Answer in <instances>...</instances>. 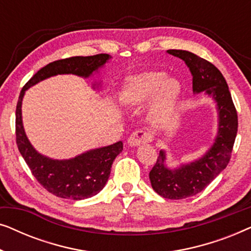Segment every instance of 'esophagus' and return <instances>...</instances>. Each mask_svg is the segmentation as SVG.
<instances>
[{
  "label": "esophagus",
  "instance_id": "obj_1",
  "mask_svg": "<svg viewBox=\"0 0 251 251\" xmlns=\"http://www.w3.org/2000/svg\"><path fill=\"white\" fill-rule=\"evenodd\" d=\"M152 137H151L149 133L143 131V130H137V131L132 132L130 137L128 138V145L131 147H136V146H140L143 144L150 143Z\"/></svg>",
  "mask_w": 251,
  "mask_h": 251
}]
</instances>
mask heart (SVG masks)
Returning a JSON list of instances; mask_svg holds the SVG:
<instances>
[{
	"label": "heart",
	"mask_w": 251,
	"mask_h": 251,
	"mask_svg": "<svg viewBox=\"0 0 251 251\" xmlns=\"http://www.w3.org/2000/svg\"><path fill=\"white\" fill-rule=\"evenodd\" d=\"M183 95V85L162 71H146L126 78L119 92L123 106L137 108L150 100L147 118L154 126L162 125L174 115Z\"/></svg>",
	"instance_id": "b5f03b06"
}]
</instances>
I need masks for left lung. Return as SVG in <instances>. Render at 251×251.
Returning a JSON list of instances; mask_svg holds the SVG:
<instances>
[{"instance_id":"left-lung-1","label":"left lung","mask_w":251,"mask_h":251,"mask_svg":"<svg viewBox=\"0 0 251 251\" xmlns=\"http://www.w3.org/2000/svg\"><path fill=\"white\" fill-rule=\"evenodd\" d=\"M167 52L186 64L193 77V94L203 92L212 98L217 111V132L203 155L191 162H180L177 167H168L167 151L161 150L155 166L151 170L153 190L166 199L180 200L203 191L227 166L238 132V114L227 83L217 67L190 51Z\"/></svg>"}]
</instances>
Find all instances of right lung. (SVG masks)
<instances>
[{"label":"right lung","mask_w":251,"mask_h":251,"mask_svg":"<svg viewBox=\"0 0 251 251\" xmlns=\"http://www.w3.org/2000/svg\"><path fill=\"white\" fill-rule=\"evenodd\" d=\"M107 53L88 57H72L48 64L37 72L20 92L16 108L17 145L27 166L37 181L58 198L83 200L98 194L107 183L113 161L122 152L123 143L92 149L71 157L58 160L46 156L34 149L23 125V99L26 91L39 82L61 74H73L89 78L99 73L111 59ZM101 81L95 82L92 89H100Z\"/></svg>","instance_id":"right-lung-1"}]
</instances>
